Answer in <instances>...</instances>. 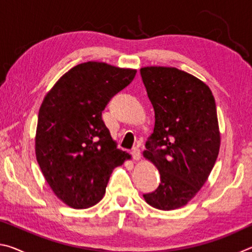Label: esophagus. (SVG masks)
<instances>
[{
  "mask_svg": "<svg viewBox=\"0 0 252 252\" xmlns=\"http://www.w3.org/2000/svg\"><path fill=\"white\" fill-rule=\"evenodd\" d=\"M131 156H132V158H133V159H134L135 161L140 160V158H141V152H140V149H138V148H133V149H132Z\"/></svg>",
  "mask_w": 252,
  "mask_h": 252,
  "instance_id": "1",
  "label": "esophagus"
}]
</instances>
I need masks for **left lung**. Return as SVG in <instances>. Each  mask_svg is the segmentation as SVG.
Masks as SVG:
<instances>
[{
  "label": "left lung",
  "mask_w": 252,
  "mask_h": 252,
  "mask_svg": "<svg viewBox=\"0 0 252 252\" xmlns=\"http://www.w3.org/2000/svg\"><path fill=\"white\" fill-rule=\"evenodd\" d=\"M140 73L156 118L143 156L161 180L143 198L153 208L173 210L197 194L218 158L215 97L201 80L176 67L147 66Z\"/></svg>",
  "instance_id": "obj_1"
}]
</instances>
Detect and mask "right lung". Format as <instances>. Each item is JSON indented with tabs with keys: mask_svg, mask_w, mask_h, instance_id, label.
<instances>
[{
	"mask_svg": "<svg viewBox=\"0 0 252 252\" xmlns=\"http://www.w3.org/2000/svg\"><path fill=\"white\" fill-rule=\"evenodd\" d=\"M135 73L102 62L81 63L61 76L42 102L36 160L51 189L67 206L96 204L113 169L130 158L117 149L102 111Z\"/></svg>",
	"mask_w": 252,
	"mask_h": 252,
	"instance_id": "obj_1",
	"label": "right lung"
}]
</instances>
